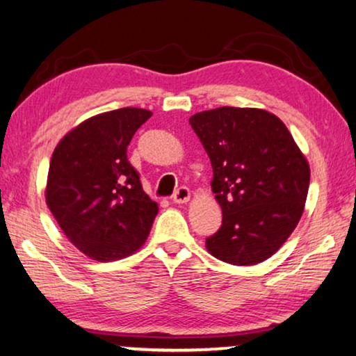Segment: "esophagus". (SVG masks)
I'll return each mask as SVG.
<instances>
[{
	"label": "esophagus",
	"instance_id": "esophagus-1",
	"mask_svg": "<svg viewBox=\"0 0 356 356\" xmlns=\"http://www.w3.org/2000/svg\"><path fill=\"white\" fill-rule=\"evenodd\" d=\"M191 199V191L188 188H184V186H181V188L177 189V193L173 194V202L175 204H186Z\"/></svg>",
	"mask_w": 356,
	"mask_h": 356
}]
</instances>
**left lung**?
Here are the masks:
<instances>
[{"label": "left lung", "instance_id": "1", "mask_svg": "<svg viewBox=\"0 0 356 356\" xmlns=\"http://www.w3.org/2000/svg\"><path fill=\"white\" fill-rule=\"evenodd\" d=\"M189 124L210 157L211 191L222 210L207 250L234 266L269 259L302 216L310 181L302 151L266 109L221 106L194 114Z\"/></svg>", "mask_w": 356, "mask_h": 356}]
</instances>
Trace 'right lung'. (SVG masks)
I'll list each match as a JSON object with an SVG mask.
<instances>
[{
    "label": "right lung",
    "instance_id": "1",
    "mask_svg": "<svg viewBox=\"0 0 356 356\" xmlns=\"http://www.w3.org/2000/svg\"><path fill=\"white\" fill-rule=\"evenodd\" d=\"M152 116L143 108L102 113L58 141L49 165L46 204L67 238L98 262L138 251L159 211L127 161V146Z\"/></svg>",
    "mask_w": 356,
    "mask_h": 356
}]
</instances>
